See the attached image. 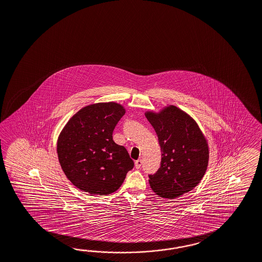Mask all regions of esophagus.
Instances as JSON below:
<instances>
[{
	"instance_id": "obj_1",
	"label": "esophagus",
	"mask_w": 262,
	"mask_h": 262,
	"mask_svg": "<svg viewBox=\"0 0 262 262\" xmlns=\"http://www.w3.org/2000/svg\"><path fill=\"white\" fill-rule=\"evenodd\" d=\"M142 166V160H137L135 161V168L136 169H140Z\"/></svg>"
}]
</instances>
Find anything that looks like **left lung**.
I'll use <instances>...</instances> for the list:
<instances>
[{
    "label": "left lung",
    "instance_id": "obj_1",
    "mask_svg": "<svg viewBox=\"0 0 262 262\" xmlns=\"http://www.w3.org/2000/svg\"><path fill=\"white\" fill-rule=\"evenodd\" d=\"M145 115L156 130L162 152L160 168L149 174L150 188L164 198L191 191L204 177L209 161L208 143L196 122L174 106Z\"/></svg>",
    "mask_w": 262,
    "mask_h": 262
}]
</instances>
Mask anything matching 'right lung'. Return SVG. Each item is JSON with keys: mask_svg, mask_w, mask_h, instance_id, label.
<instances>
[{"mask_svg": "<svg viewBox=\"0 0 262 262\" xmlns=\"http://www.w3.org/2000/svg\"><path fill=\"white\" fill-rule=\"evenodd\" d=\"M125 108L113 102L81 108L59 135L57 154L71 183L91 194L118 190L135 166L125 147L113 141V129Z\"/></svg>", "mask_w": 262, "mask_h": 262, "instance_id": "right-lung-1", "label": "right lung"}]
</instances>
